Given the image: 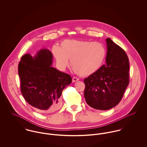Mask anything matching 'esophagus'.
<instances>
[{"label":"esophagus","instance_id":"1","mask_svg":"<svg viewBox=\"0 0 147 147\" xmlns=\"http://www.w3.org/2000/svg\"><path fill=\"white\" fill-rule=\"evenodd\" d=\"M79 80V78H76V77H74V78H72V82H73V83H75V82H76L78 81Z\"/></svg>","mask_w":147,"mask_h":147}]
</instances>
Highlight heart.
I'll list each match as a JSON object with an SVG mask.
<instances>
[{"label": "heart", "mask_w": 147, "mask_h": 147, "mask_svg": "<svg viewBox=\"0 0 147 147\" xmlns=\"http://www.w3.org/2000/svg\"><path fill=\"white\" fill-rule=\"evenodd\" d=\"M53 54L59 67L64 69L69 63L74 71L82 76L95 73L104 60L106 50L100 43L65 40L59 47L53 48Z\"/></svg>", "instance_id": "1"}]
</instances>
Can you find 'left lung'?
Segmentation results:
<instances>
[{"mask_svg": "<svg viewBox=\"0 0 147 147\" xmlns=\"http://www.w3.org/2000/svg\"><path fill=\"white\" fill-rule=\"evenodd\" d=\"M106 64L84 80L87 104L101 110L118 105L129 84V61L126 52L110 38L106 39Z\"/></svg>", "mask_w": 147, "mask_h": 147, "instance_id": "obj_1", "label": "left lung"}]
</instances>
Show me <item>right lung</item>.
Returning a JSON list of instances; mask_svg holds the SVG:
<instances>
[{
	"label": "right lung",
	"instance_id": "obj_1",
	"mask_svg": "<svg viewBox=\"0 0 147 147\" xmlns=\"http://www.w3.org/2000/svg\"><path fill=\"white\" fill-rule=\"evenodd\" d=\"M53 54L47 49L34 55L21 57L18 72L24 99L41 113L52 112L60 107V97L65 87L72 82L68 74L53 67Z\"/></svg>",
	"mask_w": 147,
	"mask_h": 147
}]
</instances>
